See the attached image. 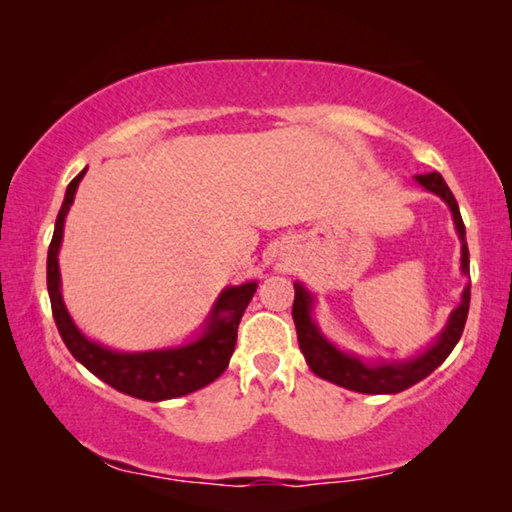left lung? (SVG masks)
<instances>
[{
  "label": "left lung",
  "instance_id": "left-lung-1",
  "mask_svg": "<svg viewBox=\"0 0 512 512\" xmlns=\"http://www.w3.org/2000/svg\"><path fill=\"white\" fill-rule=\"evenodd\" d=\"M415 180L429 189L431 194L443 198L449 205L454 216V225L458 237H461V271L470 275V250H467L465 241V225L461 219V212H458V203L452 194V189L447 187L440 173H422V176H415ZM293 289H296V300H293V323H296L298 332V343L300 350L305 354L309 368L314 370V375L323 377L332 384H339L343 388H350V391L366 393V395H393L406 391V388L418 384L424 377H429L433 370H436L440 363H443L449 352L454 350L463 334L467 311H470V287L463 289L461 305H458L452 314L443 332L436 339L431 348L424 350L422 354L406 361H361L354 354H348L336 348L334 343H329L323 332H320L318 325L311 318V309H314V296L302 287L300 282H293Z\"/></svg>",
  "mask_w": 512,
  "mask_h": 512
}]
</instances>
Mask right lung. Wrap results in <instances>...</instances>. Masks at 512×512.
Segmentation results:
<instances>
[{
	"mask_svg": "<svg viewBox=\"0 0 512 512\" xmlns=\"http://www.w3.org/2000/svg\"><path fill=\"white\" fill-rule=\"evenodd\" d=\"M85 171L88 169H83L67 185L65 201L60 205L54 237H51L47 253V291L51 300V314H54L56 327L60 336H63L67 350L94 377H99L112 388H117L119 393L137 397V400H173V397H183L212 384L228 368L230 357L237 345L239 320L244 316L248 302L253 300L257 282H246L239 284V287L223 289L221 296L214 302L210 316L205 320L203 334L187 345L149 352H117L103 348L101 343L90 341L74 325V320L65 307L63 293H60L58 268V250L60 241H63L65 216L74 203L76 187H79Z\"/></svg>",
	"mask_w": 512,
	"mask_h": 512,
	"instance_id": "1",
	"label": "right lung"
}]
</instances>
